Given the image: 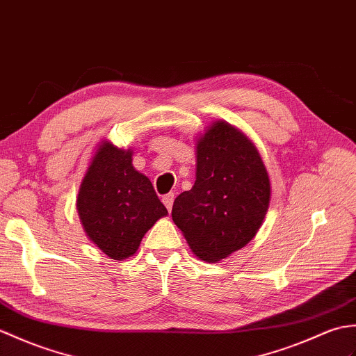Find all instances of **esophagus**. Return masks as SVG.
Segmentation results:
<instances>
[{
    "label": "esophagus",
    "instance_id": "obj_1",
    "mask_svg": "<svg viewBox=\"0 0 356 356\" xmlns=\"http://www.w3.org/2000/svg\"><path fill=\"white\" fill-rule=\"evenodd\" d=\"M173 200H175V195L173 193H168L163 196V204L165 205V209L172 210V205H173Z\"/></svg>",
    "mask_w": 356,
    "mask_h": 356
}]
</instances>
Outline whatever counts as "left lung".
Segmentation results:
<instances>
[{"mask_svg":"<svg viewBox=\"0 0 356 356\" xmlns=\"http://www.w3.org/2000/svg\"><path fill=\"white\" fill-rule=\"evenodd\" d=\"M195 152V184L177 196L172 219L195 256L213 264L257 234L271 183L256 145L228 122H213L200 134Z\"/></svg>","mask_w":356,"mask_h":356,"instance_id":"8db88e82","label":"left lung"}]
</instances>
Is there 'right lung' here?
<instances>
[{
	"label": "right lung",
	"mask_w": 356,
	"mask_h": 356,
	"mask_svg": "<svg viewBox=\"0 0 356 356\" xmlns=\"http://www.w3.org/2000/svg\"><path fill=\"white\" fill-rule=\"evenodd\" d=\"M132 149L102 140L79 187L76 209L88 239L108 257L123 260L168 215L154 186L132 165Z\"/></svg>",
	"instance_id": "add662e5"
}]
</instances>
